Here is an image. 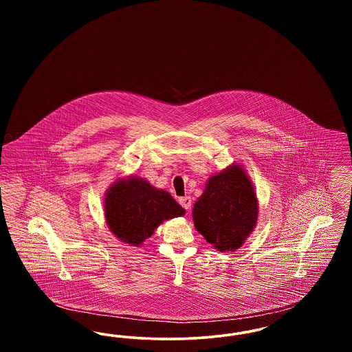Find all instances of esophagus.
<instances>
[{
	"mask_svg": "<svg viewBox=\"0 0 352 352\" xmlns=\"http://www.w3.org/2000/svg\"><path fill=\"white\" fill-rule=\"evenodd\" d=\"M179 204L184 207V210H190L191 208V198L190 197H182L179 198Z\"/></svg>",
	"mask_w": 352,
	"mask_h": 352,
	"instance_id": "1",
	"label": "esophagus"
}]
</instances>
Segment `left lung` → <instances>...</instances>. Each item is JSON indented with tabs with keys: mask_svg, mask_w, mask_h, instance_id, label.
Wrapping results in <instances>:
<instances>
[{
	"mask_svg": "<svg viewBox=\"0 0 352 352\" xmlns=\"http://www.w3.org/2000/svg\"><path fill=\"white\" fill-rule=\"evenodd\" d=\"M195 228L218 251L237 250L257 220V199L243 168L232 166L210 178L194 204Z\"/></svg>",
	"mask_w": 352,
	"mask_h": 352,
	"instance_id": "obj_1",
	"label": "left lung"
}]
</instances>
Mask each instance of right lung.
<instances>
[{"instance_id":"right-lung-1","label":"right lung","mask_w":352,"mask_h":352,"mask_svg":"<svg viewBox=\"0 0 352 352\" xmlns=\"http://www.w3.org/2000/svg\"><path fill=\"white\" fill-rule=\"evenodd\" d=\"M105 218L120 240L138 245L165 219L184 215V207L145 179L129 178L113 184L105 197Z\"/></svg>"}]
</instances>
